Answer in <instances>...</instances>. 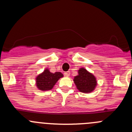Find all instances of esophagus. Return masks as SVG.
I'll return each instance as SVG.
<instances>
[{"label":"esophagus","mask_w":132,"mask_h":132,"mask_svg":"<svg viewBox=\"0 0 132 132\" xmlns=\"http://www.w3.org/2000/svg\"><path fill=\"white\" fill-rule=\"evenodd\" d=\"M70 71H66V72L64 73V75L66 76V77H68V76H70Z\"/></svg>","instance_id":"34e87169"}]
</instances>
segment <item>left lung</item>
<instances>
[{"mask_svg":"<svg viewBox=\"0 0 132 132\" xmlns=\"http://www.w3.org/2000/svg\"><path fill=\"white\" fill-rule=\"evenodd\" d=\"M73 81L78 91L84 93L93 91L97 84L95 77L85 68L78 70V75L75 77Z\"/></svg>","mask_w":132,"mask_h":132,"instance_id":"left-lung-1","label":"left lung"}]
</instances>
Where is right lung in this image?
I'll return each instance as SVG.
<instances>
[{"mask_svg":"<svg viewBox=\"0 0 132 132\" xmlns=\"http://www.w3.org/2000/svg\"><path fill=\"white\" fill-rule=\"evenodd\" d=\"M63 77V75L60 72L54 73L50 72L46 69L42 73L36 77V86L41 91H48L53 88L58 80Z\"/></svg>","mask_w":132,"mask_h":132,"instance_id":"obj_1","label":"right lung"}]
</instances>
